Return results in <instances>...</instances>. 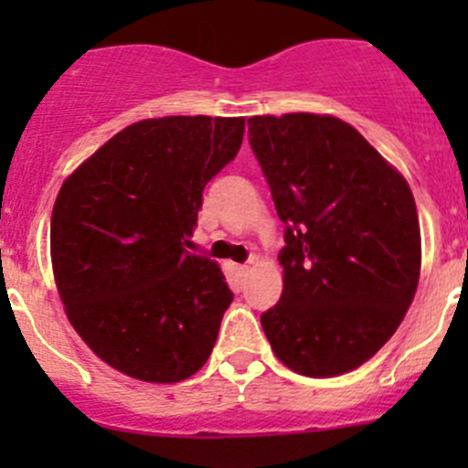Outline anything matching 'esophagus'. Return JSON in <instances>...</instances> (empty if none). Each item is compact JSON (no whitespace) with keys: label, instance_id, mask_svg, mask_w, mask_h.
Returning a JSON list of instances; mask_svg holds the SVG:
<instances>
[{"label":"esophagus","instance_id":"1","mask_svg":"<svg viewBox=\"0 0 468 468\" xmlns=\"http://www.w3.org/2000/svg\"><path fill=\"white\" fill-rule=\"evenodd\" d=\"M235 271H238V273H247L249 271V264H235Z\"/></svg>","mask_w":468,"mask_h":468}]
</instances>
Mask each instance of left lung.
<instances>
[{
	"label": "left lung",
	"mask_w": 468,
	"mask_h": 468,
	"mask_svg": "<svg viewBox=\"0 0 468 468\" xmlns=\"http://www.w3.org/2000/svg\"><path fill=\"white\" fill-rule=\"evenodd\" d=\"M249 144L285 224L282 294L262 313L264 335L296 374L357 369L396 333L419 285L408 181L330 115L251 117Z\"/></svg>",
	"instance_id": "8db88e82"
}]
</instances>
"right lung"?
<instances>
[{"mask_svg":"<svg viewBox=\"0 0 468 468\" xmlns=\"http://www.w3.org/2000/svg\"><path fill=\"white\" fill-rule=\"evenodd\" d=\"M244 117H160L112 135L63 183L51 264L69 324L131 378L178 382L206 365L233 301L190 253L204 187L238 155Z\"/></svg>","mask_w":468,"mask_h":468,"instance_id":"1","label":"right lung"}]
</instances>
